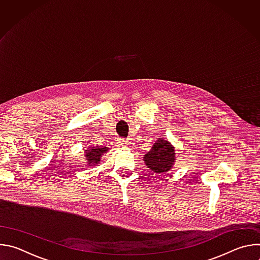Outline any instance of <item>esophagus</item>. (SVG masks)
Here are the masks:
<instances>
[{
	"label": "esophagus",
	"instance_id": "1",
	"mask_svg": "<svg viewBox=\"0 0 260 260\" xmlns=\"http://www.w3.org/2000/svg\"><path fill=\"white\" fill-rule=\"evenodd\" d=\"M118 144L121 145V146H126L128 144V142L126 140H124V139H119L118 140Z\"/></svg>",
	"mask_w": 260,
	"mask_h": 260
}]
</instances>
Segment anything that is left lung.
<instances>
[{
    "label": "left lung",
    "instance_id": "left-lung-1",
    "mask_svg": "<svg viewBox=\"0 0 260 260\" xmlns=\"http://www.w3.org/2000/svg\"><path fill=\"white\" fill-rule=\"evenodd\" d=\"M146 166L157 174L168 172L175 161L174 147L165 140H157L151 150L144 156Z\"/></svg>",
    "mask_w": 260,
    "mask_h": 260
}]
</instances>
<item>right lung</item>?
<instances>
[{
  "label": "right lung",
  "instance_id": "obj_1",
  "mask_svg": "<svg viewBox=\"0 0 260 260\" xmlns=\"http://www.w3.org/2000/svg\"><path fill=\"white\" fill-rule=\"evenodd\" d=\"M108 151V148L104 147V148H99V147H93V148H89L88 150H85V156L86 159L88 160V166H90L91 164H98L101 161V157L102 155Z\"/></svg>",
  "mask_w": 260,
  "mask_h": 260
}]
</instances>
